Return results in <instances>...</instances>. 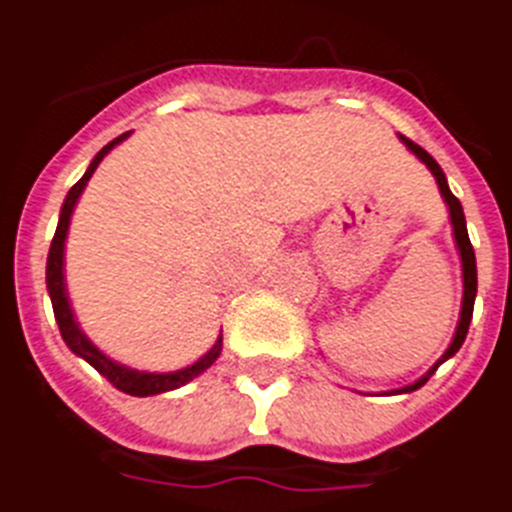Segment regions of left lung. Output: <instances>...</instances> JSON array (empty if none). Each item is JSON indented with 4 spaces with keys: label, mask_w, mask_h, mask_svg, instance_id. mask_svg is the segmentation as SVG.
<instances>
[{
    "label": "left lung",
    "mask_w": 512,
    "mask_h": 512,
    "mask_svg": "<svg viewBox=\"0 0 512 512\" xmlns=\"http://www.w3.org/2000/svg\"><path fill=\"white\" fill-rule=\"evenodd\" d=\"M400 141L408 146V152L417 154L419 160L425 162L427 168H430V173L435 176V181H438V189H441L443 200H446V205H449V216H451V227H454V243H457L459 248V259H462V280H465V293H462V312H459V323H457V331H454V339H451L449 350L443 352L441 360L435 363L430 371H427L422 379H417L414 384H406V387H400V390H392V392H414L419 390L422 384L430 379V376L435 374V368L441 366L443 360H449L454 352L462 347V342H465L467 336V328H470V320H473V304H475V291H478V269H475V253H473V245H470V237H467V224H465V213H462V202L451 194L449 184H446V176H443L441 165L430 157V154L422 149V146H417L411 138L400 136Z\"/></svg>",
    "instance_id": "obj_1"
}]
</instances>
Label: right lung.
Here are the masks:
<instances>
[{
    "label": "right lung",
    "instance_id": "obj_1",
    "mask_svg": "<svg viewBox=\"0 0 512 512\" xmlns=\"http://www.w3.org/2000/svg\"><path fill=\"white\" fill-rule=\"evenodd\" d=\"M130 133H122L120 138H114L112 144H106L101 152L95 154L93 162L87 165L85 176L79 178L77 184L71 186L66 200L61 205V216H58V229H55L53 243H50V253H47V293H50V301H53V312H55V323L61 328V336L66 347H69L74 355H79L82 360H87L90 366L98 371L101 376H106L109 382L117 387V390L128 392V395H138V398H149V395H160V392H170L184 387L186 382H192L194 376H200L205 368H211L216 363V358L221 355V344L224 339H216L211 350L205 352L200 360H194L192 366L178 368V371H168V374H154V371H136V368H128L112 360L109 355L98 350L90 339L85 336V331L79 328L77 318H74V310H71L69 291H66V275H63V256H66V235H69V224H71V213L77 208L79 194L85 192L87 181L98 168V162L104 160L106 154L112 152L114 146L122 144Z\"/></svg>",
    "mask_w": 512,
    "mask_h": 512
}]
</instances>
